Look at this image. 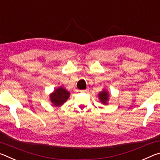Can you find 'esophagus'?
<instances>
[{"label":"esophagus","mask_w":160,"mask_h":160,"mask_svg":"<svg viewBox=\"0 0 160 160\" xmlns=\"http://www.w3.org/2000/svg\"><path fill=\"white\" fill-rule=\"evenodd\" d=\"M89 90H88V89H86V90H79V92H88Z\"/></svg>","instance_id":"obj_1"}]
</instances>
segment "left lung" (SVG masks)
<instances>
[{"label":"left lung","mask_w":160,"mask_h":160,"mask_svg":"<svg viewBox=\"0 0 160 160\" xmlns=\"http://www.w3.org/2000/svg\"><path fill=\"white\" fill-rule=\"evenodd\" d=\"M98 97L102 103L104 104H107V102L109 98V94L106 90H103L101 92L99 93Z\"/></svg>","instance_id":"obj_1"}]
</instances>
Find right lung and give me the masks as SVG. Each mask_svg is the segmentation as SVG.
I'll return each mask as SVG.
<instances>
[{
  "instance_id": "right-lung-1",
  "label": "right lung",
  "mask_w": 160,
  "mask_h": 160,
  "mask_svg": "<svg viewBox=\"0 0 160 160\" xmlns=\"http://www.w3.org/2000/svg\"><path fill=\"white\" fill-rule=\"evenodd\" d=\"M70 97V92L66 89L60 87L50 94V100L53 106L60 107L66 102Z\"/></svg>"
}]
</instances>
